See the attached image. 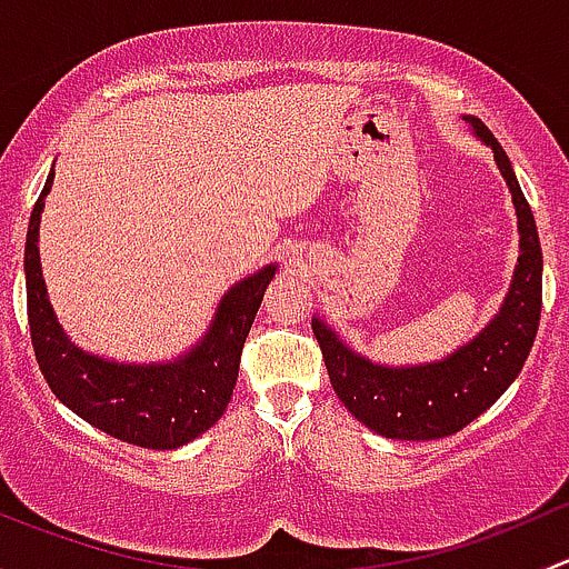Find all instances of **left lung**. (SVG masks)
<instances>
[{"label": "left lung", "mask_w": 569, "mask_h": 569, "mask_svg": "<svg viewBox=\"0 0 569 569\" xmlns=\"http://www.w3.org/2000/svg\"><path fill=\"white\" fill-rule=\"evenodd\" d=\"M465 120L496 151V162L518 209L520 258L501 313L451 358L416 369H382L369 363L349 352L330 327L313 321L332 391L360 423L382 438L438 440L460 432L512 386L537 336L542 311V250L531 206L492 131L479 118Z\"/></svg>", "instance_id": "8db88e82"}]
</instances>
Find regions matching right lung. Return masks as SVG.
Instances as JSON below:
<instances>
[{
  "label": "right lung",
  "instance_id": "right-lung-1",
  "mask_svg": "<svg viewBox=\"0 0 569 569\" xmlns=\"http://www.w3.org/2000/svg\"><path fill=\"white\" fill-rule=\"evenodd\" d=\"M51 181L54 173L46 178L43 192L36 200L24 248L27 319L40 371L57 399L101 432L140 449H178L214 427L226 412L237 386L244 338L261 308L274 267L233 286L217 308L209 336L178 363H107L71 347L46 300L38 261V226Z\"/></svg>",
  "mask_w": 569,
  "mask_h": 569
}]
</instances>
